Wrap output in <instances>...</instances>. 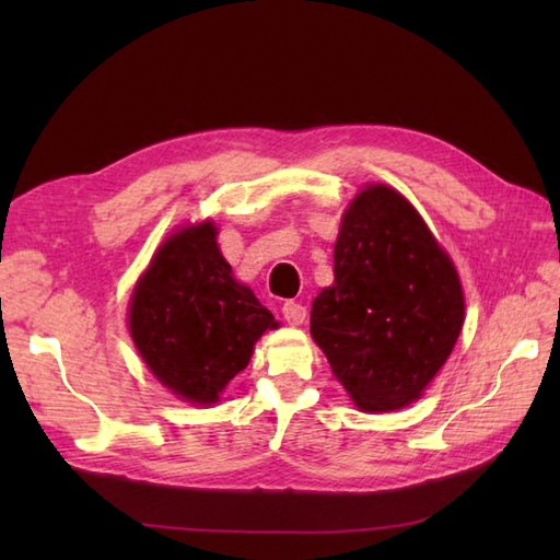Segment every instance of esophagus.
<instances>
[{
  "label": "esophagus",
  "instance_id": "obj_1",
  "mask_svg": "<svg viewBox=\"0 0 560 560\" xmlns=\"http://www.w3.org/2000/svg\"><path fill=\"white\" fill-rule=\"evenodd\" d=\"M282 315L294 327L303 325V322H306V306H301V303H296V301H287L282 306Z\"/></svg>",
  "mask_w": 560,
  "mask_h": 560
}]
</instances>
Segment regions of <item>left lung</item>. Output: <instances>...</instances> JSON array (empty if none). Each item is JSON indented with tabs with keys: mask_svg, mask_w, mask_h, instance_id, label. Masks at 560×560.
<instances>
[{
	"mask_svg": "<svg viewBox=\"0 0 560 560\" xmlns=\"http://www.w3.org/2000/svg\"><path fill=\"white\" fill-rule=\"evenodd\" d=\"M465 322L457 270L399 191L369 184L341 219L334 284L311 311L313 341L362 411L416 401Z\"/></svg>",
	"mask_w": 560,
	"mask_h": 560,
	"instance_id": "8db88e82",
	"label": "left lung"
}]
</instances>
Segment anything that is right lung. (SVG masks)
<instances>
[{
  "instance_id": "obj_1",
  "label": "right lung",
  "mask_w": 560,
  "mask_h": 560,
  "mask_svg": "<svg viewBox=\"0 0 560 560\" xmlns=\"http://www.w3.org/2000/svg\"><path fill=\"white\" fill-rule=\"evenodd\" d=\"M128 327L151 374L173 395L214 404L278 322L249 287L235 282L214 224L202 222L159 247L135 284Z\"/></svg>"
}]
</instances>
